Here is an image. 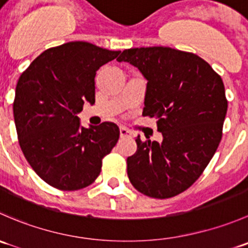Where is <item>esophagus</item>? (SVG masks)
<instances>
[{
    "instance_id": "obj_1",
    "label": "esophagus",
    "mask_w": 248,
    "mask_h": 248,
    "mask_svg": "<svg viewBox=\"0 0 248 248\" xmlns=\"http://www.w3.org/2000/svg\"><path fill=\"white\" fill-rule=\"evenodd\" d=\"M120 137L121 138H128V137H131V132L124 128V127H120Z\"/></svg>"
}]
</instances>
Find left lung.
I'll return each instance as SVG.
<instances>
[{
    "instance_id": "8db88e82",
    "label": "left lung",
    "mask_w": 248,
    "mask_h": 248,
    "mask_svg": "<svg viewBox=\"0 0 248 248\" xmlns=\"http://www.w3.org/2000/svg\"><path fill=\"white\" fill-rule=\"evenodd\" d=\"M147 80L142 115L156 117L161 142L137 137L127 158L134 188L157 199L171 198L198 180L222 139L228 102L221 77L192 52L168 46L122 51Z\"/></svg>"
}]
</instances>
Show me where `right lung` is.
Instances as JSON below:
<instances>
[{"label":"right lung","instance_id":"obj_1","mask_svg":"<svg viewBox=\"0 0 248 248\" xmlns=\"http://www.w3.org/2000/svg\"><path fill=\"white\" fill-rule=\"evenodd\" d=\"M120 52L69 42L42 52L19 78L13 111L20 147L36 174L55 188L91 185L119 140L112 122L85 128L77 115L85 101L94 104L96 72Z\"/></svg>","mask_w":248,"mask_h":248}]
</instances>
